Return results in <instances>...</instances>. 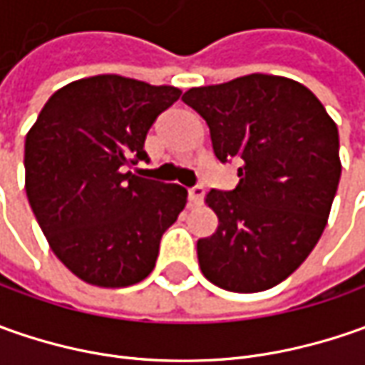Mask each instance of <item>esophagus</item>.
<instances>
[{"instance_id":"1","label":"esophagus","mask_w":365,"mask_h":365,"mask_svg":"<svg viewBox=\"0 0 365 365\" xmlns=\"http://www.w3.org/2000/svg\"><path fill=\"white\" fill-rule=\"evenodd\" d=\"M203 195H205L203 187H192V189H189V205L190 207H195V205H201V201H203Z\"/></svg>"}]
</instances>
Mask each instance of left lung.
<instances>
[{"instance_id": "1", "label": "left lung", "mask_w": 365, "mask_h": 365, "mask_svg": "<svg viewBox=\"0 0 365 365\" xmlns=\"http://www.w3.org/2000/svg\"><path fill=\"white\" fill-rule=\"evenodd\" d=\"M182 101L207 121L219 160H240L237 187L205 197L219 225L197 242L201 272L232 292L280 284L327 225L341 176L335 121L304 85L276 75L195 87Z\"/></svg>"}]
</instances>
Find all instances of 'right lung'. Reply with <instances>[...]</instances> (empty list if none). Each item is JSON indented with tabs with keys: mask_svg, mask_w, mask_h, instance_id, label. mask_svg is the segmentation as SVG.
Listing matches in <instances>:
<instances>
[{
	"mask_svg": "<svg viewBox=\"0 0 365 365\" xmlns=\"http://www.w3.org/2000/svg\"><path fill=\"white\" fill-rule=\"evenodd\" d=\"M180 89L97 75L64 85L26 135V195L52 252L81 280L132 287L154 270L187 190L135 176L148 130Z\"/></svg>",
	"mask_w": 365,
	"mask_h": 365,
	"instance_id": "1",
	"label": "right lung"
}]
</instances>
